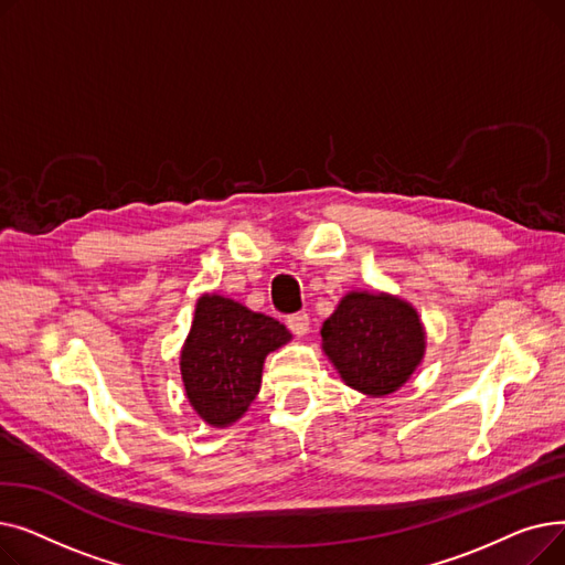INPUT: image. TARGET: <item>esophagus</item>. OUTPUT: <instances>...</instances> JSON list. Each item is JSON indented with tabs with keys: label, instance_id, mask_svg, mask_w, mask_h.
<instances>
[{
	"label": "esophagus",
	"instance_id": "1",
	"mask_svg": "<svg viewBox=\"0 0 565 565\" xmlns=\"http://www.w3.org/2000/svg\"><path fill=\"white\" fill-rule=\"evenodd\" d=\"M309 313L307 311H298V313H292V316H288V320H286V324H288V330L295 334V337H305L307 332H309Z\"/></svg>",
	"mask_w": 565,
	"mask_h": 565
}]
</instances>
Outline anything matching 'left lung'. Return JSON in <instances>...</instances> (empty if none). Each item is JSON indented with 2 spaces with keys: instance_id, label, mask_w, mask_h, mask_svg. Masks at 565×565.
<instances>
[{
  "instance_id": "1",
  "label": "left lung",
  "mask_w": 565,
  "mask_h": 565,
  "mask_svg": "<svg viewBox=\"0 0 565 565\" xmlns=\"http://www.w3.org/2000/svg\"><path fill=\"white\" fill-rule=\"evenodd\" d=\"M320 337L341 380L373 398L401 390L426 352L417 309L390 292H348Z\"/></svg>"
}]
</instances>
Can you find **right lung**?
<instances>
[{
  "instance_id": "obj_1",
  "label": "right lung",
  "mask_w": 565,
  "mask_h": 565,
  "mask_svg": "<svg viewBox=\"0 0 565 565\" xmlns=\"http://www.w3.org/2000/svg\"><path fill=\"white\" fill-rule=\"evenodd\" d=\"M288 341L279 320L217 292L201 295L181 350L185 394L199 417L215 428L241 419L260 390L265 358Z\"/></svg>"
}]
</instances>
